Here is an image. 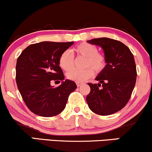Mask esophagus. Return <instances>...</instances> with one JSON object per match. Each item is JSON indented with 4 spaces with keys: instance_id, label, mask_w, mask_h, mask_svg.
Listing matches in <instances>:
<instances>
[{
    "instance_id": "esophagus-1",
    "label": "esophagus",
    "mask_w": 152,
    "mask_h": 152,
    "mask_svg": "<svg viewBox=\"0 0 152 152\" xmlns=\"http://www.w3.org/2000/svg\"><path fill=\"white\" fill-rule=\"evenodd\" d=\"M83 84L84 83H82V82H77V83H76L77 86L78 87H79V86H80L81 85H82V84Z\"/></svg>"
}]
</instances>
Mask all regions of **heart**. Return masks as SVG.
Masks as SVG:
<instances>
[{
	"label": "heart",
	"mask_w": 152,
	"mask_h": 152,
	"mask_svg": "<svg viewBox=\"0 0 152 152\" xmlns=\"http://www.w3.org/2000/svg\"><path fill=\"white\" fill-rule=\"evenodd\" d=\"M74 52L77 55L86 57L84 66L87 68L84 70L72 69L74 65L73 56L69 51H65L61 54L58 59L59 66L65 71H68L67 77L70 80L77 82H82L91 77L94 75V70L96 73H100L106 66V58L104 54L98 52L95 45L87 42H82L76 46Z\"/></svg>",
	"instance_id": "b5f03b06"
}]
</instances>
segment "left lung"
Masks as SVG:
<instances>
[{
    "label": "left lung",
    "instance_id": "1",
    "mask_svg": "<svg viewBox=\"0 0 152 152\" xmlns=\"http://www.w3.org/2000/svg\"><path fill=\"white\" fill-rule=\"evenodd\" d=\"M87 42L101 47L107 64L96 77L99 83H88L91 91L86 102L97 115H112L125 107L131 98L137 77L135 59L129 47L120 41L100 37Z\"/></svg>",
    "mask_w": 152,
    "mask_h": 152
}]
</instances>
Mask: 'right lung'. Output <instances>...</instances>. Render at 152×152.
Masks as SVG:
<instances>
[{"mask_svg":"<svg viewBox=\"0 0 152 152\" xmlns=\"http://www.w3.org/2000/svg\"><path fill=\"white\" fill-rule=\"evenodd\" d=\"M73 44L35 43L27 47L17 58V87L26 105L35 115L50 117L60 114L66 107L69 95L77 88L73 81H64V72L58 64L61 54ZM52 80H61L62 83L53 88Z\"/></svg>","mask_w":152,"mask_h":152,"instance_id":"1","label":"right lung"}]
</instances>
